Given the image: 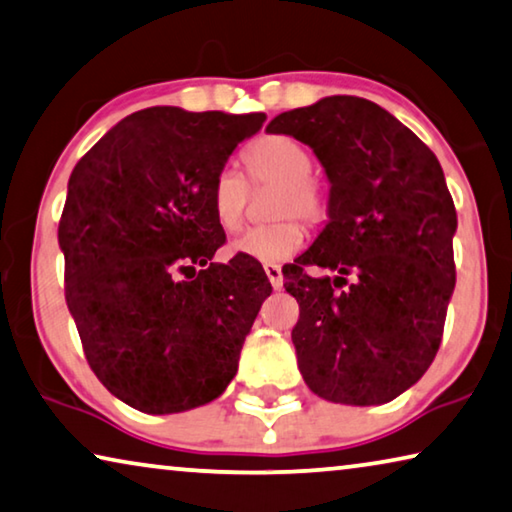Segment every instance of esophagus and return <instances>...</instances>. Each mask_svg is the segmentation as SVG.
<instances>
[{
  "instance_id": "34e87169",
  "label": "esophagus",
  "mask_w": 512,
  "mask_h": 512,
  "mask_svg": "<svg viewBox=\"0 0 512 512\" xmlns=\"http://www.w3.org/2000/svg\"><path fill=\"white\" fill-rule=\"evenodd\" d=\"M264 271H266V278H269V282H271V287L282 289V282H285V278H282L280 266L278 264H266Z\"/></svg>"
}]
</instances>
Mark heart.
Here are the masks:
<instances>
[{
	"label": "heart",
	"mask_w": 512,
	"mask_h": 512,
	"mask_svg": "<svg viewBox=\"0 0 512 512\" xmlns=\"http://www.w3.org/2000/svg\"><path fill=\"white\" fill-rule=\"evenodd\" d=\"M248 180L253 186H278L273 216L285 218L273 225L253 227L232 241L234 255L255 259L262 264L285 262L294 257L305 243V230L296 218L305 223H319L328 212L326 189L314 170L312 152L303 143L285 134H271L253 141L241 154ZM250 186L237 168H223L216 175L209 193L216 223L225 232L241 230L246 221Z\"/></svg>",
	"instance_id": "b5f03b06"
}]
</instances>
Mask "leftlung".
<instances>
[{
    "label": "left lung",
    "mask_w": 512,
    "mask_h": 512,
    "mask_svg": "<svg viewBox=\"0 0 512 512\" xmlns=\"http://www.w3.org/2000/svg\"><path fill=\"white\" fill-rule=\"evenodd\" d=\"M266 132L310 145L330 182L328 223L285 285L300 307L291 342L303 380L332 403L392 401L431 367L456 287L458 218L440 161L353 95L280 113ZM305 265L336 278L312 279Z\"/></svg>",
    "instance_id": "1"
}]
</instances>
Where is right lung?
<instances>
[{
    "label": "right lung",
    "mask_w": 512,
    "mask_h": 512,
    "mask_svg": "<svg viewBox=\"0 0 512 512\" xmlns=\"http://www.w3.org/2000/svg\"><path fill=\"white\" fill-rule=\"evenodd\" d=\"M264 113L152 107L79 159L59 223L66 303L100 383L132 408L173 415L218 399L271 296L248 257L216 264L225 232L209 193Z\"/></svg>",
    "instance_id": "right-lung-1"
}]
</instances>
